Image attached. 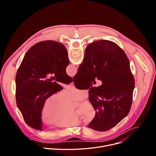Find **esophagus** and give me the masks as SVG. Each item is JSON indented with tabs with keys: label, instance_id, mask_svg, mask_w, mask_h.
<instances>
[{
	"label": "esophagus",
	"instance_id": "34e87169",
	"mask_svg": "<svg viewBox=\"0 0 156 156\" xmlns=\"http://www.w3.org/2000/svg\"><path fill=\"white\" fill-rule=\"evenodd\" d=\"M70 86H71V87H74L75 86V85H74V83H73V82L72 81L70 84Z\"/></svg>",
	"mask_w": 156,
	"mask_h": 156
}]
</instances>
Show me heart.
<instances>
[{
	"mask_svg": "<svg viewBox=\"0 0 156 156\" xmlns=\"http://www.w3.org/2000/svg\"><path fill=\"white\" fill-rule=\"evenodd\" d=\"M85 90L70 87L58 96L53 94L44 101L41 110V120L47 125L58 128L73 127L82 123V118L87 122L96 117V110L87 101L80 103L76 110L72 109L73 101H81L86 97Z\"/></svg>",
	"mask_w": 156,
	"mask_h": 156,
	"instance_id": "obj_1",
	"label": "heart"
}]
</instances>
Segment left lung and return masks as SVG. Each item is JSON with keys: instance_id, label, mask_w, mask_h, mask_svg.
Listing matches in <instances>:
<instances>
[{"instance_id": "1", "label": "left lung", "mask_w": 156, "mask_h": 156, "mask_svg": "<svg viewBox=\"0 0 156 156\" xmlns=\"http://www.w3.org/2000/svg\"><path fill=\"white\" fill-rule=\"evenodd\" d=\"M69 63L66 48L54 41L39 42L26 53L16 75V101L30 126L42 130L40 113L44 101L62 90L58 82L73 81L66 73ZM50 73L55 77L48 79Z\"/></svg>"}]
</instances>
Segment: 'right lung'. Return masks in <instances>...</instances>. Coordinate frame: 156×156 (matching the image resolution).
Returning a JSON list of instances; mask_svg holds the SVG:
<instances>
[{
    "mask_svg": "<svg viewBox=\"0 0 156 156\" xmlns=\"http://www.w3.org/2000/svg\"><path fill=\"white\" fill-rule=\"evenodd\" d=\"M95 78L102 81L97 88L90 84ZM73 79L75 86L90 90L89 100L96 114L87 127L99 131L109 130L129 113L135 78L126 55L115 42L100 40L89 44Z\"/></svg>",
    "mask_w": 156,
    "mask_h": 156,
    "instance_id": "add662e5",
    "label": "right lung"
}]
</instances>
